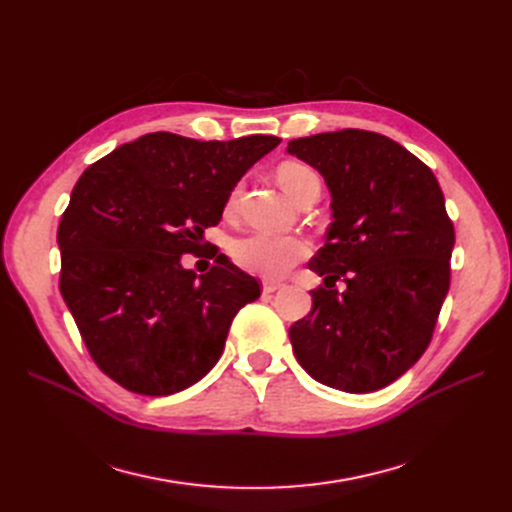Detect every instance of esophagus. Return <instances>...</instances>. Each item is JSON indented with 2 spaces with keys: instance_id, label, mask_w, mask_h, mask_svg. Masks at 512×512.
<instances>
[{
  "instance_id": "34e87169",
  "label": "esophagus",
  "mask_w": 512,
  "mask_h": 512,
  "mask_svg": "<svg viewBox=\"0 0 512 512\" xmlns=\"http://www.w3.org/2000/svg\"><path fill=\"white\" fill-rule=\"evenodd\" d=\"M280 288H282L280 282H271V280L262 282V292H275V290H280Z\"/></svg>"
}]
</instances>
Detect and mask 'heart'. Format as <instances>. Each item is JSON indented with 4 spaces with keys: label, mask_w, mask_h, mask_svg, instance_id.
Here are the masks:
<instances>
[{
    "label": "heart",
    "mask_w": 512,
    "mask_h": 512,
    "mask_svg": "<svg viewBox=\"0 0 512 512\" xmlns=\"http://www.w3.org/2000/svg\"><path fill=\"white\" fill-rule=\"evenodd\" d=\"M277 183L294 200L307 183L318 181L312 168L301 162L277 166ZM309 254V245L297 237H282L273 232H250L230 245V256L237 265L260 277H282L290 267Z\"/></svg>",
    "instance_id": "1"
}]
</instances>
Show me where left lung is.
I'll return each instance as SVG.
<instances>
[{"label":"left lung","mask_w":512,"mask_h":512,"mask_svg":"<svg viewBox=\"0 0 512 512\" xmlns=\"http://www.w3.org/2000/svg\"><path fill=\"white\" fill-rule=\"evenodd\" d=\"M286 151L316 168L331 194L327 243L309 260L324 282L290 327L299 365L346 393L384 389L421 359L451 284L455 245L431 170L382 134L339 130L294 138Z\"/></svg>","instance_id":"obj_1"}]
</instances>
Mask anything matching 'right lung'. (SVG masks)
<instances>
[{"label":"right lung","mask_w":512,"mask_h":512,"mask_svg":"<svg viewBox=\"0 0 512 512\" xmlns=\"http://www.w3.org/2000/svg\"><path fill=\"white\" fill-rule=\"evenodd\" d=\"M277 136L194 141L153 132L91 164L61 215L59 290L91 359L138 395H173L218 363L232 318L260 297L252 275L218 254L196 275V252L239 179Z\"/></svg>","instance_id":"obj_1"}]
</instances>
